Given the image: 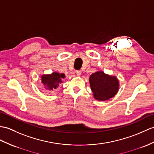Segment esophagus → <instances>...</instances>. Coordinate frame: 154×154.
Here are the masks:
<instances>
[{
    "label": "esophagus",
    "instance_id": "obj_1",
    "mask_svg": "<svg viewBox=\"0 0 154 154\" xmlns=\"http://www.w3.org/2000/svg\"><path fill=\"white\" fill-rule=\"evenodd\" d=\"M75 73H76V74H77V75L79 76V75H81V71H79V70H77V71H75Z\"/></svg>",
    "mask_w": 154,
    "mask_h": 154
}]
</instances>
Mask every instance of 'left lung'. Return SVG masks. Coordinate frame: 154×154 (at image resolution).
<instances>
[{"label": "left lung", "mask_w": 154, "mask_h": 154, "mask_svg": "<svg viewBox=\"0 0 154 154\" xmlns=\"http://www.w3.org/2000/svg\"><path fill=\"white\" fill-rule=\"evenodd\" d=\"M94 98L100 101H106L113 97L119 90V80L116 76H111L103 71L92 73L89 78Z\"/></svg>", "instance_id": "8db88e82"}]
</instances>
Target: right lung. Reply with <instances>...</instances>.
Instances as JSON below:
<instances>
[{
  "label": "right lung",
  "instance_id": "add662e5",
  "mask_svg": "<svg viewBox=\"0 0 154 154\" xmlns=\"http://www.w3.org/2000/svg\"><path fill=\"white\" fill-rule=\"evenodd\" d=\"M65 77L63 73L57 72H53L48 75H42L41 76V83L47 90L52 91L53 89H56L58 87L60 83H62V79Z\"/></svg>",
  "mask_w": 154,
  "mask_h": 154
}]
</instances>
